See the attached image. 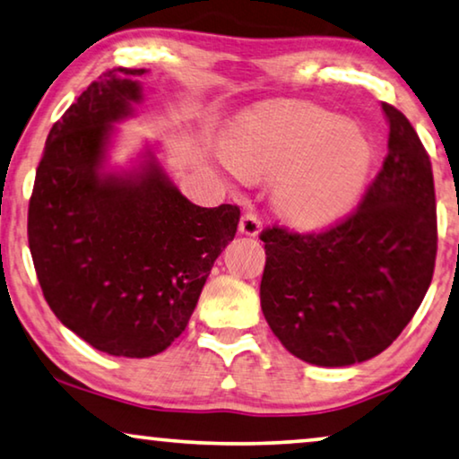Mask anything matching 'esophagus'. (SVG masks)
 <instances>
[{
    "mask_svg": "<svg viewBox=\"0 0 459 459\" xmlns=\"http://www.w3.org/2000/svg\"><path fill=\"white\" fill-rule=\"evenodd\" d=\"M259 229H262V221H259V216L253 210H245L241 216V222H238V230H241L243 235L255 237Z\"/></svg>",
    "mask_w": 459,
    "mask_h": 459,
    "instance_id": "esophagus-1",
    "label": "esophagus"
}]
</instances>
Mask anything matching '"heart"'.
Wrapping results in <instances>:
<instances>
[{
    "mask_svg": "<svg viewBox=\"0 0 459 459\" xmlns=\"http://www.w3.org/2000/svg\"><path fill=\"white\" fill-rule=\"evenodd\" d=\"M243 177H270L273 208L295 227L313 229L359 200L373 164L367 135L309 102H273L245 115L227 140Z\"/></svg>",
    "mask_w": 459,
    "mask_h": 459,
    "instance_id": "b5f03b06",
    "label": "heart"
}]
</instances>
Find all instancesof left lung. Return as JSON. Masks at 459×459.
<instances>
[{"label":"left lung","instance_id":"left-lung-1","mask_svg":"<svg viewBox=\"0 0 459 459\" xmlns=\"http://www.w3.org/2000/svg\"><path fill=\"white\" fill-rule=\"evenodd\" d=\"M387 156L359 208L319 232L262 230V311L282 346L319 367L368 360L410 324L433 280V169L404 113L383 102Z\"/></svg>","mask_w":459,"mask_h":459}]
</instances>
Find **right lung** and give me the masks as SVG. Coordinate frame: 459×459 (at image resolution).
<instances>
[{"mask_svg":"<svg viewBox=\"0 0 459 459\" xmlns=\"http://www.w3.org/2000/svg\"><path fill=\"white\" fill-rule=\"evenodd\" d=\"M142 74L113 67L61 115L29 204V247L51 311L92 348L127 359L181 336L241 218L232 204H191L154 159L102 173L111 126L142 100Z\"/></svg>","mask_w":459,"mask_h":459,"instance_id":"1","label":"right lung"}]
</instances>
